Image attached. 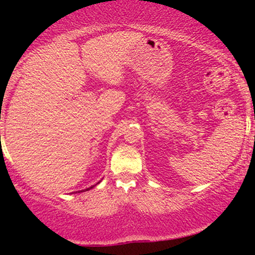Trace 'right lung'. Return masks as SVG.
<instances>
[{"label":"right lung","mask_w":255,"mask_h":255,"mask_svg":"<svg viewBox=\"0 0 255 255\" xmlns=\"http://www.w3.org/2000/svg\"><path fill=\"white\" fill-rule=\"evenodd\" d=\"M99 182H101V181H99ZM98 182V183H99ZM95 186H96V184H95ZM95 186H92V187H90V188H86V189H83V191H79L78 193H81V192H86V191H90V189H92L93 188V187H95ZM75 193H77V192H75Z\"/></svg>","instance_id":"right-lung-1"}]
</instances>
